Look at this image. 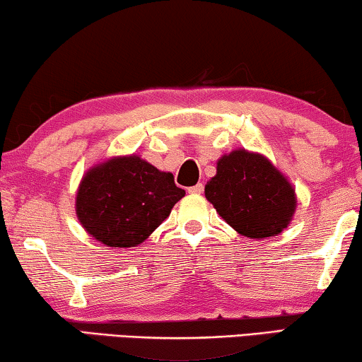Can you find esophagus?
Segmentation results:
<instances>
[{
    "mask_svg": "<svg viewBox=\"0 0 362 362\" xmlns=\"http://www.w3.org/2000/svg\"><path fill=\"white\" fill-rule=\"evenodd\" d=\"M202 191H204V186H202V182H197L196 186L187 187V192H189V194H201Z\"/></svg>",
    "mask_w": 362,
    "mask_h": 362,
    "instance_id": "1",
    "label": "esophagus"
}]
</instances>
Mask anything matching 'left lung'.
Segmentation results:
<instances>
[{
  "label": "left lung",
  "mask_w": 362,
  "mask_h": 362,
  "mask_svg": "<svg viewBox=\"0 0 362 362\" xmlns=\"http://www.w3.org/2000/svg\"><path fill=\"white\" fill-rule=\"evenodd\" d=\"M206 197L227 224L250 239L280 234L295 212V191L267 158L245 150L217 163Z\"/></svg>",
  "instance_id": "1"
}]
</instances>
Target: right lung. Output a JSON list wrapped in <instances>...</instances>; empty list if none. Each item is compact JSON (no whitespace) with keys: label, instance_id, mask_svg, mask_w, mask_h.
I'll use <instances>...</instances> for the list:
<instances>
[{"label":"right lung","instance_id":"add662e5","mask_svg":"<svg viewBox=\"0 0 362 362\" xmlns=\"http://www.w3.org/2000/svg\"><path fill=\"white\" fill-rule=\"evenodd\" d=\"M185 196L171 173L138 156L113 158L86 175L77 192V217L108 247L141 244Z\"/></svg>","mask_w":362,"mask_h":362}]
</instances>
